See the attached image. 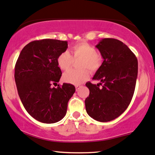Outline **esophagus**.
Wrapping results in <instances>:
<instances>
[{
	"label": "esophagus",
	"mask_w": 155,
	"mask_h": 155,
	"mask_svg": "<svg viewBox=\"0 0 155 155\" xmlns=\"http://www.w3.org/2000/svg\"><path fill=\"white\" fill-rule=\"evenodd\" d=\"M81 87V86H80V85H77V86H75L76 91H78V89H79Z\"/></svg>",
	"instance_id": "esophagus-1"
}]
</instances>
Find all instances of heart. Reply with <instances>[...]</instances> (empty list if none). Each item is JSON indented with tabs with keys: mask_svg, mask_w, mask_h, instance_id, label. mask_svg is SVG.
<instances>
[{
	"mask_svg": "<svg viewBox=\"0 0 155 155\" xmlns=\"http://www.w3.org/2000/svg\"><path fill=\"white\" fill-rule=\"evenodd\" d=\"M72 55L69 51L61 53L57 58L58 66L63 71H67L73 64V59H81L79 64L81 70H70L64 73L63 81L68 84L78 85L85 82L90 75L89 70L92 73L99 70L104 63V58L95 48L86 42H80L71 48ZM89 69L88 71L87 69Z\"/></svg>",
	"mask_w": 155,
	"mask_h": 155,
	"instance_id": "1",
	"label": "heart"
}]
</instances>
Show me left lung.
Returning <instances> with one entry per match:
<instances>
[{
    "label": "left lung",
    "mask_w": 155,
    "mask_h": 155,
    "mask_svg": "<svg viewBox=\"0 0 155 155\" xmlns=\"http://www.w3.org/2000/svg\"><path fill=\"white\" fill-rule=\"evenodd\" d=\"M96 47L104 63L93 79L101 83H86L89 95L85 105L91 117L108 122L119 117L130 104L135 89L138 63L135 54L119 40L104 38Z\"/></svg>",
    "instance_id": "left-lung-1"
}]
</instances>
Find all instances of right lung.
<instances>
[{"instance_id":"obj_1","label":"right lung","mask_w":155,"mask_h":155,"mask_svg":"<svg viewBox=\"0 0 155 155\" xmlns=\"http://www.w3.org/2000/svg\"><path fill=\"white\" fill-rule=\"evenodd\" d=\"M67 41L54 39L34 41L24 46L15 67V80L25 109L44 124L58 122L66 115L68 102L75 87L64 83L57 58L66 50Z\"/></svg>"}]
</instances>
